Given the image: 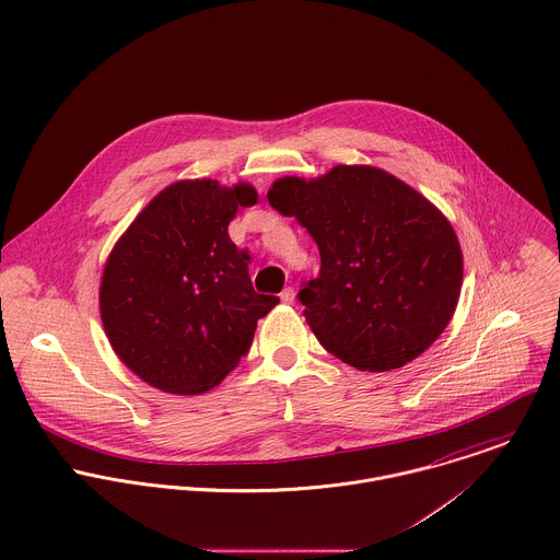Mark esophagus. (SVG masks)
<instances>
[{"mask_svg":"<svg viewBox=\"0 0 560 560\" xmlns=\"http://www.w3.org/2000/svg\"><path fill=\"white\" fill-rule=\"evenodd\" d=\"M281 301H283L285 305H292V303H294V290H292V288H285V290L281 292Z\"/></svg>","mask_w":560,"mask_h":560,"instance_id":"obj_1","label":"esophagus"}]
</instances>
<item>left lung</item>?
<instances>
[{
	"instance_id": "obj_1",
	"label": "left lung",
	"mask_w": 560,
	"mask_h": 560,
	"mask_svg": "<svg viewBox=\"0 0 560 560\" xmlns=\"http://www.w3.org/2000/svg\"><path fill=\"white\" fill-rule=\"evenodd\" d=\"M268 201L318 244L320 272L299 301L334 357L387 372L444 334L463 257L454 229L420 192L374 166H336L316 182H275Z\"/></svg>"
}]
</instances>
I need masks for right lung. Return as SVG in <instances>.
<instances>
[{
	"mask_svg": "<svg viewBox=\"0 0 560 560\" xmlns=\"http://www.w3.org/2000/svg\"><path fill=\"white\" fill-rule=\"evenodd\" d=\"M255 201L246 184L177 182L116 242L102 279V320L114 352L149 385L186 396L219 385L279 303L253 290L250 253L226 231L237 206Z\"/></svg>",
	"mask_w": 560,
	"mask_h": 560,
	"instance_id": "obj_1",
	"label": "right lung"
}]
</instances>
